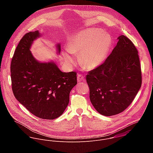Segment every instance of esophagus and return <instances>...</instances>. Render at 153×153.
Instances as JSON below:
<instances>
[{
  "label": "esophagus",
  "instance_id": "obj_1",
  "mask_svg": "<svg viewBox=\"0 0 153 153\" xmlns=\"http://www.w3.org/2000/svg\"><path fill=\"white\" fill-rule=\"evenodd\" d=\"M77 81L78 82H85V78L84 76L82 74H78L77 76Z\"/></svg>",
  "mask_w": 153,
  "mask_h": 153
}]
</instances>
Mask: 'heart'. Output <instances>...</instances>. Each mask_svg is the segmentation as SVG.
<instances>
[{
    "mask_svg": "<svg viewBox=\"0 0 153 153\" xmlns=\"http://www.w3.org/2000/svg\"><path fill=\"white\" fill-rule=\"evenodd\" d=\"M111 44L109 34L100 29H86L74 35L62 52L66 63L72 65L75 62V53L81 52V64L87 69H94L105 60Z\"/></svg>",
    "mask_w": 153,
    "mask_h": 153,
    "instance_id": "b5f03b06",
    "label": "heart"
}]
</instances>
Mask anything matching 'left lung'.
Segmentation results:
<instances>
[{"instance_id":"8db88e82","label":"left lung","mask_w":153,"mask_h":153,"mask_svg":"<svg viewBox=\"0 0 153 153\" xmlns=\"http://www.w3.org/2000/svg\"><path fill=\"white\" fill-rule=\"evenodd\" d=\"M105 61L90 71L86 79L90 101L100 114L111 116L126 109L141 86V71L138 51L124 35Z\"/></svg>"}]
</instances>
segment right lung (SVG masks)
Returning <instances> with one entry per match:
<instances>
[{"label": "right lung", "mask_w": 153, "mask_h": 153, "mask_svg": "<svg viewBox=\"0 0 153 153\" xmlns=\"http://www.w3.org/2000/svg\"><path fill=\"white\" fill-rule=\"evenodd\" d=\"M41 36L39 30L24 35L11 61L12 91L16 99L34 115L46 120L61 116L69 101V94L77 84L75 72H63L51 60L40 62L32 55L33 42ZM59 55L61 44H56Z\"/></svg>", "instance_id": "add662e5"}]
</instances>
